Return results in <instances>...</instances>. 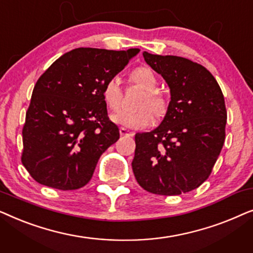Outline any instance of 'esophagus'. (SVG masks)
Segmentation results:
<instances>
[{"instance_id":"1","label":"esophagus","mask_w":253,"mask_h":253,"mask_svg":"<svg viewBox=\"0 0 253 253\" xmlns=\"http://www.w3.org/2000/svg\"><path fill=\"white\" fill-rule=\"evenodd\" d=\"M120 133L121 136H133V132H131V131H129L127 129H126V127H120Z\"/></svg>"}]
</instances>
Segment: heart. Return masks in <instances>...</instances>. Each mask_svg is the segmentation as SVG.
Returning <instances> with one entry per match:
<instances>
[{
    "label": "heart",
    "instance_id": "heart-1",
    "mask_svg": "<svg viewBox=\"0 0 253 253\" xmlns=\"http://www.w3.org/2000/svg\"><path fill=\"white\" fill-rule=\"evenodd\" d=\"M130 81L144 89L145 94L138 102V110L134 112L122 110L113 116V121L130 129H144L151 126L153 121L151 111L158 117L164 115L167 110V101L157 89L159 85L158 78L150 68H136L131 72ZM102 98L110 110L116 112L120 109L122 105L123 92L119 79L110 78L105 83L102 87Z\"/></svg>",
    "mask_w": 253,
    "mask_h": 253
}]
</instances>
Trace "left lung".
Returning a JSON list of instances; mask_svg holds the SVG:
<instances>
[{
  "instance_id": "obj_1",
  "label": "left lung",
  "mask_w": 253,
  "mask_h": 253,
  "mask_svg": "<svg viewBox=\"0 0 253 253\" xmlns=\"http://www.w3.org/2000/svg\"><path fill=\"white\" fill-rule=\"evenodd\" d=\"M145 62L170 88L164 121L151 132L136 133L132 170L148 192L176 196L209 178L224 137L227 110L219 84L196 62L144 51Z\"/></svg>"
}]
</instances>
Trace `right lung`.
Instances as JSON below:
<instances>
[{
    "label": "right lung",
    "instance_id": "1",
    "mask_svg": "<svg viewBox=\"0 0 253 253\" xmlns=\"http://www.w3.org/2000/svg\"><path fill=\"white\" fill-rule=\"evenodd\" d=\"M138 53L76 48L40 76L26 112L22 154L38 183L65 191L89 182L99 158L120 138L102 87Z\"/></svg>",
    "mask_w": 253,
    "mask_h": 253
}]
</instances>
